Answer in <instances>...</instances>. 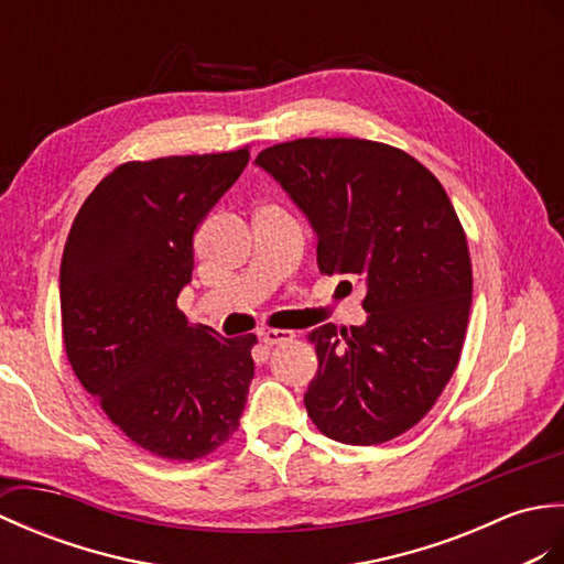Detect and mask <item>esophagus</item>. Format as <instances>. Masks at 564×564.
Instances as JSON below:
<instances>
[{
    "label": "esophagus",
    "instance_id": "obj_1",
    "mask_svg": "<svg viewBox=\"0 0 564 564\" xmlns=\"http://www.w3.org/2000/svg\"><path fill=\"white\" fill-rule=\"evenodd\" d=\"M262 343L265 345H282V343H290L296 337L294 330H282V328H270V330H262Z\"/></svg>",
    "mask_w": 564,
    "mask_h": 564
}]
</instances>
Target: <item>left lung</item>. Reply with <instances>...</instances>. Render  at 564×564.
Masks as SVG:
<instances>
[{
	"label": "left lung",
	"mask_w": 564,
	"mask_h": 564,
	"mask_svg": "<svg viewBox=\"0 0 564 564\" xmlns=\"http://www.w3.org/2000/svg\"><path fill=\"white\" fill-rule=\"evenodd\" d=\"M256 164L314 224L321 274L367 284L361 328L308 333V417L335 442H391L432 410L466 340L473 268L452 199L415 156L359 137L272 144Z\"/></svg>",
	"instance_id": "1"
}]
</instances>
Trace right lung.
<instances>
[{"instance_id": "obj_1", "label": "right lung", "mask_w": 564, "mask_h": 564, "mask_svg": "<svg viewBox=\"0 0 564 564\" xmlns=\"http://www.w3.org/2000/svg\"><path fill=\"white\" fill-rule=\"evenodd\" d=\"M250 147L124 161L74 219L59 268L69 365L108 420L166 460L205 458L239 430L256 335L219 337L178 308L193 239Z\"/></svg>"}]
</instances>
